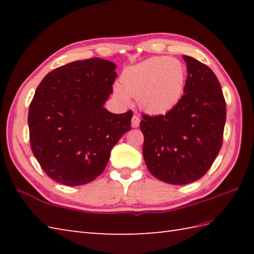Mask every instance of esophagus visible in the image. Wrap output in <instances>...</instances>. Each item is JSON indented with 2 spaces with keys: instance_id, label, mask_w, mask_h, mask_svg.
I'll return each instance as SVG.
<instances>
[{
  "instance_id": "34e87169",
  "label": "esophagus",
  "mask_w": 254,
  "mask_h": 254,
  "mask_svg": "<svg viewBox=\"0 0 254 254\" xmlns=\"http://www.w3.org/2000/svg\"><path fill=\"white\" fill-rule=\"evenodd\" d=\"M139 118H138V116H136V115H134L133 117H132V127H137L138 126H139Z\"/></svg>"
}]
</instances>
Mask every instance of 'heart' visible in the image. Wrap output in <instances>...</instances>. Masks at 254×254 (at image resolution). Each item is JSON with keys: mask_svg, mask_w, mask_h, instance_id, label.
Returning a JSON list of instances; mask_svg holds the SVG:
<instances>
[{"mask_svg": "<svg viewBox=\"0 0 254 254\" xmlns=\"http://www.w3.org/2000/svg\"><path fill=\"white\" fill-rule=\"evenodd\" d=\"M186 82V68L175 58L156 57L126 69L120 77L117 98L127 102L137 98L138 106L152 115H164L181 99Z\"/></svg>", "mask_w": 254, "mask_h": 254, "instance_id": "obj_1", "label": "heart"}]
</instances>
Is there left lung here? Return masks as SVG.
<instances>
[{
	"label": "left lung",
	"mask_w": 254,
	"mask_h": 254,
	"mask_svg": "<svg viewBox=\"0 0 254 254\" xmlns=\"http://www.w3.org/2000/svg\"><path fill=\"white\" fill-rule=\"evenodd\" d=\"M188 76L183 96L166 115H142L143 156L150 174L170 185H187L206 174L223 144L226 101L216 75L183 56Z\"/></svg>",
	"instance_id": "8db88e82"
}]
</instances>
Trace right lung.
<instances>
[{"mask_svg":"<svg viewBox=\"0 0 254 254\" xmlns=\"http://www.w3.org/2000/svg\"><path fill=\"white\" fill-rule=\"evenodd\" d=\"M116 67L98 58L75 61L48 73L37 87L28 112L30 146L55 181L75 187L95 180L131 130V110L116 115L104 108Z\"/></svg>","mask_w":254,"mask_h":254,"instance_id":"obj_1","label":"right lung"}]
</instances>
